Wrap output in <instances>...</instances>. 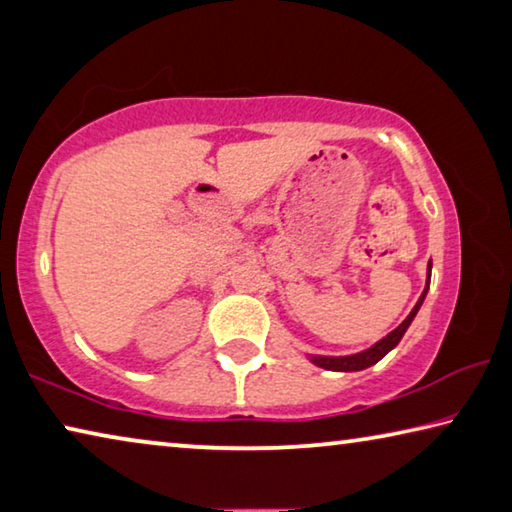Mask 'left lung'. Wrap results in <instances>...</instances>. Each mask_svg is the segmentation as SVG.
<instances>
[{"mask_svg": "<svg viewBox=\"0 0 512 512\" xmlns=\"http://www.w3.org/2000/svg\"><path fill=\"white\" fill-rule=\"evenodd\" d=\"M429 282H431V262L427 264V284H424V291L422 296L415 302V307L411 309V314L406 316L400 325H397L393 332H388L384 339H379L377 343H372L368 350H361L357 354H343V357H325V354H307V359L314 363L318 368H325V370H334V372H357V370H366L370 366H375L377 361H381L386 357L388 352L393 348H397V343L402 341V336L409 325L413 323L415 314H418L424 298H427V291H429Z\"/></svg>", "mask_w": 512, "mask_h": 512, "instance_id": "left-lung-1", "label": "left lung"}]
</instances>
